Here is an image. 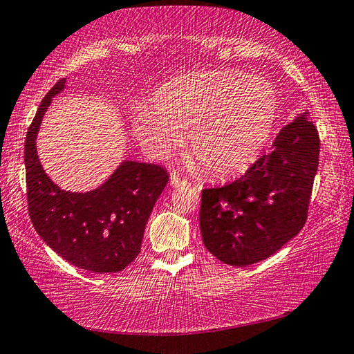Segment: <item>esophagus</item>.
Returning <instances> with one entry per match:
<instances>
[{
  "instance_id": "obj_1",
  "label": "esophagus",
  "mask_w": 354,
  "mask_h": 354,
  "mask_svg": "<svg viewBox=\"0 0 354 354\" xmlns=\"http://www.w3.org/2000/svg\"><path fill=\"white\" fill-rule=\"evenodd\" d=\"M170 184L173 185V187H181V185L187 184V179L181 178V176L178 175V173H171V175H170Z\"/></svg>"
}]
</instances>
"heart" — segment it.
Here are the masks:
<instances>
[{"mask_svg": "<svg viewBox=\"0 0 354 354\" xmlns=\"http://www.w3.org/2000/svg\"><path fill=\"white\" fill-rule=\"evenodd\" d=\"M140 104L134 134L156 159L190 137V151L218 176L247 170L270 137L279 111L277 87L267 77L214 70L175 77Z\"/></svg>", "mask_w": 354, "mask_h": 354, "instance_id": "heart-1", "label": "heart"}]
</instances>
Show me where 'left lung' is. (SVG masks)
<instances>
[{
  "label": "left lung",
  "instance_id": "1",
  "mask_svg": "<svg viewBox=\"0 0 354 354\" xmlns=\"http://www.w3.org/2000/svg\"><path fill=\"white\" fill-rule=\"evenodd\" d=\"M319 154L309 112L298 113L245 175L223 187L203 189L200 230L209 253L245 267L295 237L308 218Z\"/></svg>",
  "mask_w": 354,
  "mask_h": 354
}]
</instances>
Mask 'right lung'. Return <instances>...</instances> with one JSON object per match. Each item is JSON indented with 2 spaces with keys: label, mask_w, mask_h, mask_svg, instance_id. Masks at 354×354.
Masks as SVG:
<instances>
[{
  "label": "right lung",
  "mask_w": 354,
  "mask_h": 354,
  "mask_svg": "<svg viewBox=\"0 0 354 354\" xmlns=\"http://www.w3.org/2000/svg\"><path fill=\"white\" fill-rule=\"evenodd\" d=\"M65 80L45 95L28 129L25 167L29 217L45 243L71 266L95 273H117L140 253L153 207L169 183L164 167L123 160L100 187L62 190L41 167L37 134Z\"/></svg>",
  "instance_id": "add662e5"
}]
</instances>
